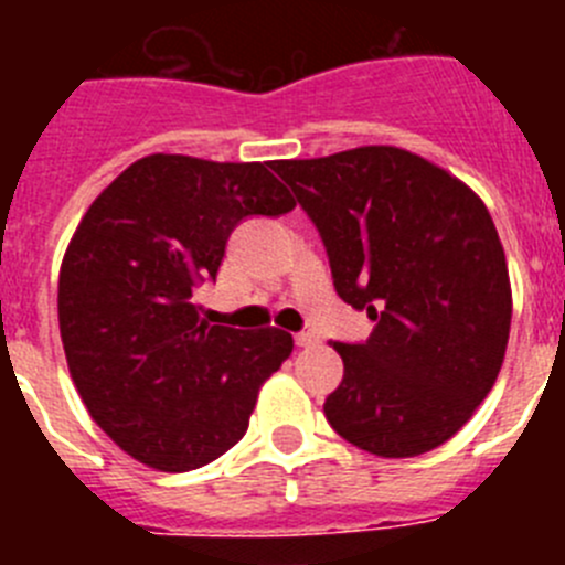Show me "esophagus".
Returning <instances> with one entry per match:
<instances>
[{
  "mask_svg": "<svg viewBox=\"0 0 565 565\" xmlns=\"http://www.w3.org/2000/svg\"><path fill=\"white\" fill-rule=\"evenodd\" d=\"M294 342H297V348H313V344H319V337H317V333L302 331V333H297V337H294Z\"/></svg>",
  "mask_w": 565,
  "mask_h": 565,
  "instance_id": "esophagus-1",
  "label": "esophagus"
}]
</instances>
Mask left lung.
Instances as JSON below:
<instances>
[{"label":"left lung","mask_w":565,"mask_h":565,"mask_svg":"<svg viewBox=\"0 0 565 565\" xmlns=\"http://www.w3.org/2000/svg\"><path fill=\"white\" fill-rule=\"evenodd\" d=\"M271 169L317 223L339 297L376 322L364 344L333 342L344 376L326 398L331 427L382 458L450 441L492 391L512 322L507 254L483 201L402 147Z\"/></svg>","instance_id":"left-lung-1"}]
</instances>
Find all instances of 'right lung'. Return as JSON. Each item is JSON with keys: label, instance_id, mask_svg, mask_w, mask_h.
Here are the masks:
<instances>
[{"label": "right lung", "instance_id": "1", "mask_svg": "<svg viewBox=\"0 0 565 565\" xmlns=\"http://www.w3.org/2000/svg\"><path fill=\"white\" fill-rule=\"evenodd\" d=\"M294 206L271 163L154 152L84 212L58 271V331L84 407L135 461L186 472L246 436L294 339L209 326L194 288L217 277L243 217Z\"/></svg>", "mask_w": 565, "mask_h": 565}]
</instances>
